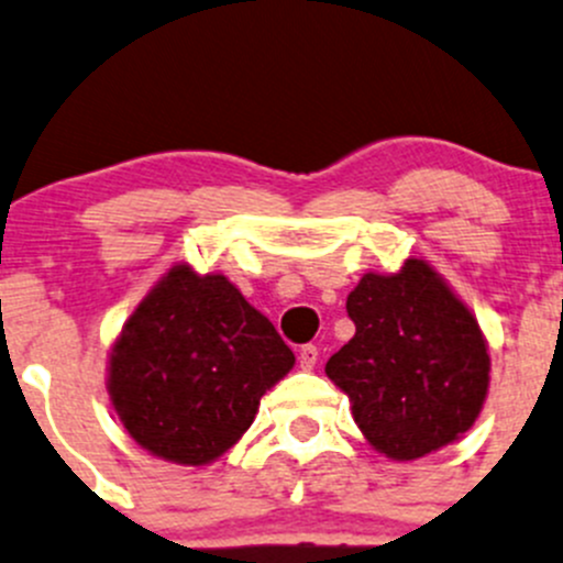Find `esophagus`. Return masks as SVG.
<instances>
[{
	"label": "esophagus",
	"mask_w": 563,
	"mask_h": 563,
	"mask_svg": "<svg viewBox=\"0 0 563 563\" xmlns=\"http://www.w3.org/2000/svg\"><path fill=\"white\" fill-rule=\"evenodd\" d=\"M316 362H318V349H316V345L313 343L302 345V349H299V367H302V371H313Z\"/></svg>",
	"instance_id": "1"
}]
</instances>
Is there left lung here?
Returning <instances> with one entry per match:
<instances>
[{"mask_svg": "<svg viewBox=\"0 0 563 563\" xmlns=\"http://www.w3.org/2000/svg\"><path fill=\"white\" fill-rule=\"evenodd\" d=\"M345 310L356 332L327 362V376L351 397L371 446L417 460L457 441L487 397L490 354L444 277L419 258L395 275L367 272Z\"/></svg>", "mask_w": 563, "mask_h": 563, "instance_id": "obj_1", "label": "left lung"}]
</instances>
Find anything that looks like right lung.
<instances>
[{"label":"right lung","instance_id":"add662e5","mask_svg":"<svg viewBox=\"0 0 563 563\" xmlns=\"http://www.w3.org/2000/svg\"><path fill=\"white\" fill-rule=\"evenodd\" d=\"M294 351L223 275L187 264L141 299L108 356V395L130 439L179 465H207L253 424Z\"/></svg>","mask_w":563,"mask_h":563}]
</instances>
